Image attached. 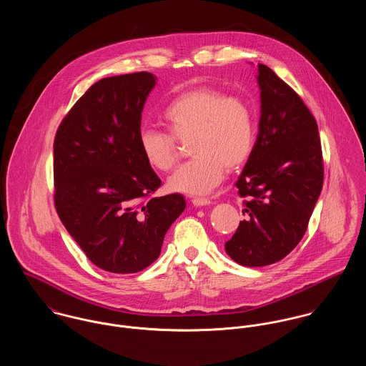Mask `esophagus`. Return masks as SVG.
Instances as JSON below:
<instances>
[{
	"mask_svg": "<svg viewBox=\"0 0 366 366\" xmlns=\"http://www.w3.org/2000/svg\"><path fill=\"white\" fill-rule=\"evenodd\" d=\"M192 203H194L195 206H206V204H210L212 201L207 199V198H194Z\"/></svg>",
	"mask_w": 366,
	"mask_h": 366,
	"instance_id": "obj_1",
	"label": "esophagus"
}]
</instances>
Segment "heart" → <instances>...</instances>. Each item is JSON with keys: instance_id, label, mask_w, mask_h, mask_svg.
I'll use <instances>...</instances> for the list:
<instances>
[{"instance_id": "b5f03b06", "label": "heart", "mask_w": 366, "mask_h": 366, "mask_svg": "<svg viewBox=\"0 0 366 366\" xmlns=\"http://www.w3.org/2000/svg\"><path fill=\"white\" fill-rule=\"evenodd\" d=\"M163 121L168 133L144 127L137 143L144 162L165 172L178 162L177 142L189 140L194 157L168 178V188L174 192L207 194L222 182L227 168H240L252 153V112L239 95H226L213 86L189 89L164 108Z\"/></svg>"}]
</instances>
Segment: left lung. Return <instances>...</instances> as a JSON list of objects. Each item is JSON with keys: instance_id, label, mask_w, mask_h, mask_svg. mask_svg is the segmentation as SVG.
Instances as JSON below:
<instances>
[{"instance_id": "obj_1", "label": "left lung", "mask_w": 366, "mask_h": 366, "mask_svg": "<svg viewBox=\"0 0 366 366\" xmlns=\"http://www.w3.org/2000/svg\"><path fill=\"white\" fill-rule=\"evenodd\" d=\"M259 130L236 187L243 214L226 252L244 267L281 261L303 239L325 178L315 117L269 67L258 64Z\"/></svg>"}]
</instances>
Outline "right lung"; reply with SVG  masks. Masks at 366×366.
Instances as JSON below:
<instances>
[{
	"instance_id": "right-lung-1",
	"label": "right lung",
	"mask_w": 366,
	"mask_h": 366,
	"mask_svg": "<svg viewBox=\"0 0 366 366\" xmlns=\"http://www.w3.org/2000/svg\"><path fill=\"white\" fill-rule=\"evenodd\" d=\"M154 85L147 71L95 82L54 137L57 214L89 261L112 274H134L154 262L187 204L179 194L152 198L162 179L137 139Z\"/></svg>"
}]
</instances>
